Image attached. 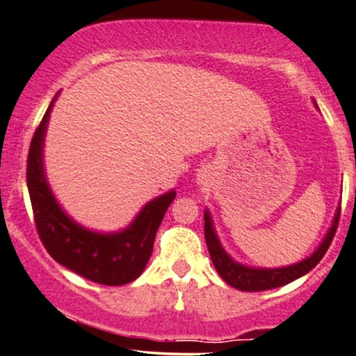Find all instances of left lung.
Segmentation results:
<instances>
[{
	"mask_svg": "<svg viewBox=\"0 0 356 356\" xmlns=\"http://www.w3.org/2000/svg\"><path fill=\"white\" fill-rule=\"evenodd\" d=\"M339 219H340V207L337 209V214L334 218V224L327 232L325 238L322 240V243L311 257L306 260L296 263V265L284 266V268H273V270H261V268H250V266L240 265V263L234 261L225 250L220 245L218 235L212 227L211 216L209 212L204 211V238L207 243V250H209L211 260L214 263L216 270L220 275L225 283L232 286L235 289L240 291H266L280 288L291 283V281L301 278L302 275H306L311 271L314 266L322 260V257L325 255V252L329 250L332 240L335 237L337 227H339Z\"/></svg>",
	"mask_w": 356,
	"mask_h": 356,
	"instance_id": "1",
	"label": "left lung"
}]
</instances>
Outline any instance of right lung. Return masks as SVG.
<instances>
[{
    "mask_svg": "<svg viewBox=\"0 0 356 356\" xmlns=\"http://www.w3.org/2000/svg\"><path fill=\"white\" fill-rule=\"evenodd\" d=\"M54 101L35 129L27 155V188L40 242L55 261L83 278L106 286L131 283L144 271L156 230L177 191L147 202L122 232L98 234L73 222L55 201L44 175V136Z\"/></svg>",
    "mask_w": 356,
    "mask_h": 356,
    "instance_id": "1",
    "label": "right lung"
}]
</instances>
